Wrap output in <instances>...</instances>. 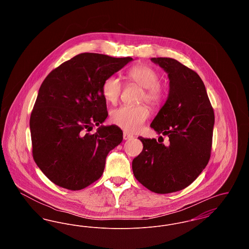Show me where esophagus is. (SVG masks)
I'll list each match as a JSON object with an SVG mask.
<instances>
[{
    "instance_id": "esophagus-1",
    "label": "esophagus",
    "mask_w": 249,
    "mask_h": 249,
    "mask_svg": "<svg viewBox=\"0 0 249 249\" xmlns=\"http://www.w3.org/2000/svg\"><path fill=\"white\" fill-rule=\"evenodd\" d=\"M131 138H133V135H131L128 132H123V139L124 140H130Z\"/></svg>"
}]
</instances>
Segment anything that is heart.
<instances>
[{"instance_id":"b5f03b06","label":"heart","mask_w":249,"mask_h":249,"mask_svg":"<svg viewBox=\"0 0 249 249\" xmlns=\"http://www.w3.org/2000/svg\"><path fill=\"white\" fill-rule=\"evenodd\" d=\"M128 77L132 82L143 88L141 100L152 107H159L164 97V89L160 83V73L153 67L138 64L128 71ZM102 91L108 103L116 104L122 91V82L118 76H108L103 84ZM149 118V110L145 106H123L111 112L112 123L128 132H137Z\"/></svg>"}]
</instances>
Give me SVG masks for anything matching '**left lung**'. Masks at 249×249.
<instances>
[{
  "instance_id": "obj_1",
  "label": "left lung",
  "mask_w": 249,
  "mask_h": 249,
  "mask_svg": "<svg viewBox=\"0 0 249 249\" xmlns=\"http://www.w3.org/2000/svg\"><path fill=\"white\" fill-rule=\"evenodd\" d=\"M151 61L168 73L170 82L165 104L150 127L168 136L170 142L165 145L156 139L138 137L143 147L132 160V171L146 189L166 194L190 186L207 165L214 115L197 72L171 58H152Z\"/></svg>"
}]
</instances>
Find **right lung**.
Here are the masks:
<instances>
[{
    "instance_id": "add662e5",
    "label": "right lung",
    "mask_w": 249,
    "mask_h": 249,
    "mask_svg": "<svg viewBox=\"0 0 249 249\" xmlns=\"http://www.w3.org/2000/svg\"><path fill=\"white\" fill-rule=\"evenodd\" d=\"M132 58L82 53L60 64L41 85L30 119L37 166L57 186L82 190L102 177L108 153L123 139L116 125L104 126L108 76ZM99 125L93 135L87 131Z\"/></svg>"
}]
</instances>
